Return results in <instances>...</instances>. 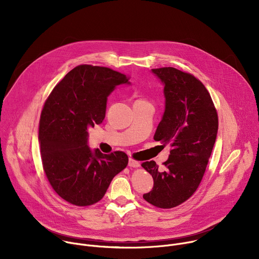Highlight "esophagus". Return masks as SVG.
Masks as SVG:
<instances>
[{"label":"esophagus","mask_w":259,"mask_h":259,"mask_svg":"<svg viewBox=\"0 0 259 259\" xmlns=\"http://www.w3.org/2000/svg\"><path fill=\"white\" fill-rule=\"evenodd\" d=\"M128 165H129V167H131V168H138V167L140 166V163L130 158V159H129V163H128Z\"/></svg>","instance_id":"1"}]
</instances>
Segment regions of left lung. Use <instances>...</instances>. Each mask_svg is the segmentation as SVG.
<instances>
[{
    "instance_id": "1",
    "label": "left lung",
    "mask_w": 259,
    "mask_h": 259,
    "mask_svg": "<svg viewBox=\"0 0 259 259\" xmlns=\"http://www.w3.org/2000/svg\"><path fill=\"white\" fill-rule=\"evenodd\" d=\"M164 86L165 110L154 139L170 144L164 170L155 161L142 168L154 179L143 199L164 209L176 207L197 191L211 156L218 130V117L205 86L191 73L174 67L152 69Z\"/></svg>"
}]
</instances>
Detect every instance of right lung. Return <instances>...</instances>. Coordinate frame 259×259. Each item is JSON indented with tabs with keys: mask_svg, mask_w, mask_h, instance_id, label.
Returning a JSON list of instances; mask_svg holds the SVG:
<instances>
[{
	"mask_svg": "<svg viewBox=\"0 0 259 259\" xmlns=\"http://www.w3.org/2000/svg\"><path fill=\"white\" fill-rule=\"evenodd\" d=\"M107 67L79 65L54 87L43 107L39 139L43 168L53 190L66 202L89 206L100 201L110 181L126 168L128 156L88 145V129L101 124L108 95L130 85Z\"/></svg>",
	"mask_w": 259,
	"mask_h": 259,
	"instance_id": "1",
	"label": "right lung"
}]
</instances>
